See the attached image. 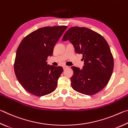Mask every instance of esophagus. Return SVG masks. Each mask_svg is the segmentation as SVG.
Wrapping results in <instances>:
<instances>
[{
	"label": "esophagus",
	"instance_id": "1",
	"mask_svg": "<svg viewBox=\"0 0 128 128\" xmlns=\"http://www.w3.org/2000/svg\"><path fill=\"white\" fill-rule=\"evenodd\" d=\"M63 68H64V70H66V69L68 68V66H63Z\"/></svg>",
	"mask_w": 128,
	"mask_h": 128
}]
</instances>
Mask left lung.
Listing matches in <instances>:
<instances>
[{
	"instance_id": "1",
	"label": "left lung",
	"mask_w": 128,
	"mask_h": 128,
	"mask_svg": "<svg viewBox=\"0 0 128 128\" xmlns=\"http://www.w3.org/2000/svg\"><path fill=\"white\" fill-rule=\"evenodd\" d=\"M69 40L75 52L82 54V69L71 67V86L86 95L95 94L102 90L110 79L114 70V58L104 38L86 28L72 27L66 31L62 41Z\"/></svg>"
}]
</instances>
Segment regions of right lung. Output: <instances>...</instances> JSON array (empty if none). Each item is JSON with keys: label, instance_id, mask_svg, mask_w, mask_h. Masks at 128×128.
<instances>
[{"label": "right lung", "instance_id": "1", "mask_svg": "<svg viewBox=\"0 0 128 128\" xmlns=\"http://www.w3.org/2000/svg\"><path fill=\"white\" fill-rule=\"evenodd\" d=\"M66 26L44 27L33 31L18 47L14 64L16 76L28 93L43 96L53 92L64 71L61 66L49 65L46 60Z\"/></svg>", "mask_w": 128, "mask_h": 128}]
</instances>
